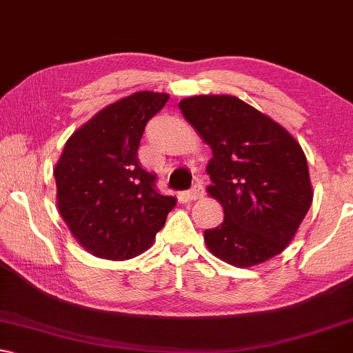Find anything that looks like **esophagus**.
Listing matches in <instances>:
<instances>
[{
	"label": "esophagus",
	"instance_id": "34e87169",
	"mask_svg": "<svg viewBox=\"0 0 353 353\" xmlns=\"http://www.w3.org/2000/svg\"><path fill=\"white\" fill-rule=\"evenodd\" d=\"M204 194V188L203 185H194L193 188H191L190 191H186V198L190 199V201H194V199H199Z\"/></svg>",
	"mask_w": 353,
	"mask_h": 353
}]
</instances>
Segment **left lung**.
<instances>
[{
	"label": "left lung",
	"mask_w": 353,
	"mask_h": 353,
	"mask_svg": "<svg viewBox=\"0 0 353 353\" xmlns=\"http://www.w3.org/2000/svg\"><path fill=\"white\" fill-rule=\"evenodd\" d=\"M178 106L212 149L208 193L223 204L224 221L204 230L208 249L242 268L281 254L312 203L306 155L296 139L230 94L185 98Z\"/></svg>",
	"instance_id": "left-lung-1"
}]
</instances>
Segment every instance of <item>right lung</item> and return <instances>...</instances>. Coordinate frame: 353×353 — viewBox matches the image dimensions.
Segmentation results:
<instances>
[{
  "instance_id": "right-lung-1",
  "label": "right lung",
  "mask_w": 353,
  "mask_h": 353,
  "mask_svg": "<svg viewBox=\"0 0 353 353\" xmlns=\"http://www.w3.org/2000/svg\"><path fill=\"white\" fill-rule=\"evenodd\" d=\"M168 98L137 91L97 112L65 143L54 170L57 206L77 242L94 256L141 255L175 208L176 198L160 194L157 176L137 159L145 124Z\"/></svg>"
}]
</instances>
